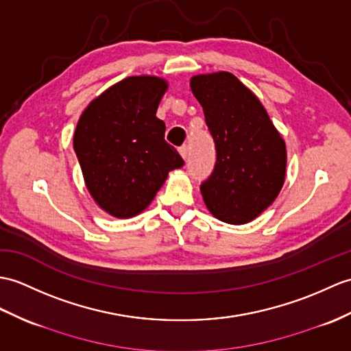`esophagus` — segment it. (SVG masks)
<instances>
[{
	"mask_svg": "<svg viewBox=\"0 0 351 351\" xmlns=\"http://www.w3.org/2000/svg\"><path fill=\"white\" fill-rule=\"evenodd\" d=\"M179 154H181V157L185 160L186 156H189V146L186 145H182L181 148H179Z\"/></svg>",
	"mask_w": 351,
	"mask_h": 351,
	"instance_id": "obj_1",
	"label": "esophagus"
}]
</instances>
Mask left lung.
I'll list each match as a JSON object with an SVG mask.
<instances>
[{
	"instance_id": "8db88e82",
	"label": "left lung",
	"mask_w": 351,
	"mask_h": 351,
	"mask_svg": "<svg viewBox=\"0 0 351 351\" xmlns=\"http://www.w3.org/2000/svg\"><path fill=\"white\" fill-rule=\"evenodd\" d=\"M215 142L214 172L200 185L209 213L229 224L248 223L272 205L286 179V143L263 104L232 73L191 77Z\"/></svg>"
}]
</instances>
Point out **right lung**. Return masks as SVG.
Wrapping results in <instances>:
<instances>
[{
    "instance_id": "1",
    "label": "right lung",
    "mask_w": 351,
    "mask_h": 351,
    "mask_svg": "<svg viewBox=\"0 0 351 351\" xmlns=\"http://www.w3.org/2000/svg\"><path fill=\"white\" fill-rule=\"evenodd\" d=\"M166 89L161 77H127L94 99L79 118L73 148L86 189L117 218L141 214L170 170L184 166L165 141V122L156 117Z\"/></svg>"
}]
</instances>
